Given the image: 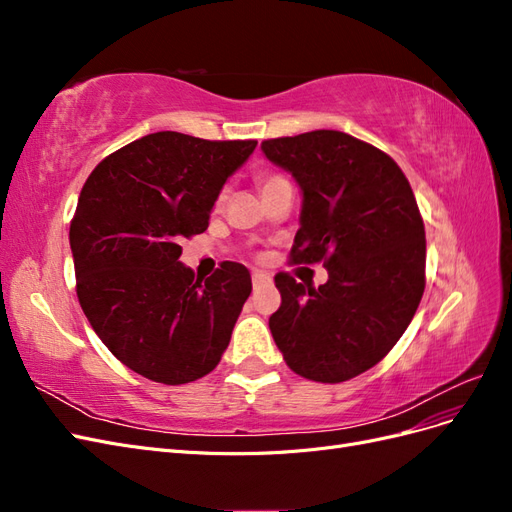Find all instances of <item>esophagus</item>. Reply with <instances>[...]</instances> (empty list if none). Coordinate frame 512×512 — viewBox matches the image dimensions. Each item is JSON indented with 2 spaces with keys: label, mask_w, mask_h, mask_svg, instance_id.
<instances>
[{
  "label": "esophagus",
  "mask_w": 512,
  "mask_h": 512,
  "mask_svg": "<svg viewBox=\"0 0 512 512\" xmlns=\"http://www.w3.org/2000/svg\"><path fill=\"white\" fill-rule=\"evenodd\" d=\"M252 284H254V288H262V286H271V284H273V280H271V275H269V273L256 271V273L252 275Z\"/></svg>",
  "instance_id": "esophagus-1"
}]
</instances>
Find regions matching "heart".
<instances>
[{"label":"heart","instance_id":"obj_1","mask_svg":"<svg viewBox=\"0 0 512 512\" xmlns=\"http://www.w3.org/2000/svg\"><path fill=\"white\" fill-rule=\"evenodd\" d=\"M277 177H280V175H271V173H265V175H260L258 177V183H260V188H265V185H269L271 181H275Z\"/></svg>","mask_w":512,"mask_h":512}]
</instances>
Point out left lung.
Returning a JSON list of instances; mask_svg holds the SVG:
<instances>
[{"mask_svg":"<svg viewBox=\"0 0 512 512\" xmlns=\"http://www.w3.org/2000/svg\"><path fill=\"white\" fill-rule=\"evenodd\" d=\"M303 192L294 265L322 262L327 284L275 275L282 305L269 329L286 365L307 380L344 382L399 342L425 290V226L406 175L378 147L314 130L262 141Z\"/></svg>","mask_w":512,"mask_h":512,"instance_id":"left-lung-1","label":"left lung"}]
</instances>
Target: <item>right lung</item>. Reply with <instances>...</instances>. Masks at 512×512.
I'll list each match as a JSON object with an SVG mask.
<instances>
[{
  "label": "right lung",
  "instance_id": "add662e5",
  "mask_svg": "<svg viewBox=\"0 0 512 512\" xmlns=\"http://www.w3.org/2000/svg\"><path fill=\"white\" fill-rule=\"evenodd\" d=\"M256 141L156 132L117 149L85 181L70 224L76 294L102 344L153 382L207 376L228 348L252 277L222 262L207 280L179 262L205 232L226 179Z\"/></svg>",
  "mask_w": 512,
  "mask_h": 512
}]
</instances>
